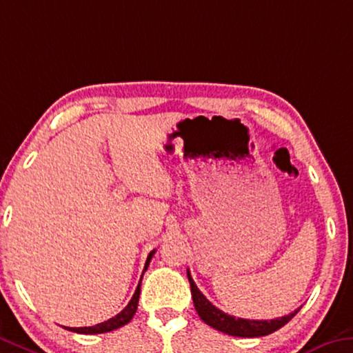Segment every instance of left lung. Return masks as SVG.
I'll list each match as a JSON object with an SVG mask.
<instances>
[{
    "instance_id": "8db88e82",
    "label": "left lung",
    "mask_w": 353,
    "mask_h": 353,
    "mask_svg": "<svg viewBox=\"0 0 353 353\" xmlns=\"http://www.w3.org/2000/svg\"><path fill=\"white\" fill-rule=\"evenodd\" d=\"M187 276L190 281V289H192L193 305H194V310L198 312V316L203 319L207 325L218 330V332L231 334V336H239V338L267 336V334L276 332V330L286 325L290 319L300 311L299 307V310H295L288 316L272 319V321H250V319L229 316L221 310H218L216 306L212 305L210 301L204 297V294L201 292L196 284H194L192 275H190V270H187Z\"/></svg>"
}]
</instances>
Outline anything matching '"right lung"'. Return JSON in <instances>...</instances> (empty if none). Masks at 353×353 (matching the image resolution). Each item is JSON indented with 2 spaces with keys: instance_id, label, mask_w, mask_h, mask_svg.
Segmentation results:
<instances>
[{
  "instance_id": "add662e5",
  "label": "right lung",
  "mask_w": 353,
  "mask_h": 353,
  "mask_svg": "<svg viewBox=\"0 0 353 353\" xmlns=\"http://www.w3.org/2000/svg\"><path fill=\"white\" fill-rule=\"evenodd\" d=\"M154 253H155V250L150 251V253H149L148 259H146V265H144V270H143V275H144V272L148 270L149 262H150V259H152ZM143 275H141V279H143ZM141 279H139L137 290H135V294H133L132 300L128 301V305L119 312V314H116L114 317L108 319V321H105L102 323H97V325H92V327H80V328L67 327L65 330H69V332H74V333H81V334H97V333L113 332V330H116V328L124 327L125 323H128V322L132 321V317L135 316V312H137L138 300H139V292H141Z\"/></svg>"
}]
</instances>
